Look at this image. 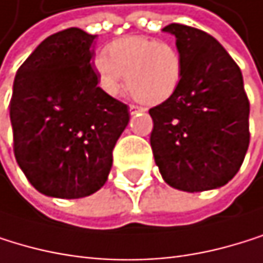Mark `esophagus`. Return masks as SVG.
<instances>
[{
	"mask_svg": "<svg viewBox=\"0 0 263 263\" xmlns=\"http://www.w3.org/2000/svg\"><path fill=\"white\" fill-rule=\"evenodd\" d=\"M144 111V108H141V106H138V104H130V114H136V112H141Z\"/></svg>",
	"mask_w": 263,
	"mask_h": 263,
	"instance_id": "obj_1",
	"label": "esophagus"
}]
</instances>
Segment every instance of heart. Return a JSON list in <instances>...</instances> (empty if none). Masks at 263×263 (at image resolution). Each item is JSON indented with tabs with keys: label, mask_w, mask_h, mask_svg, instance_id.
Here are the masks:
<instances>
[{
	"label": "heart",
	"mask_w": 263,
	"mask_h": 263,
	"mask_svg": "<svg viewBox=\"0 0 263 263\" xmlns=\"http://www.w3.org/2000/svg\"><path fill=\"white\" fill-rule=\"evenodd\" d=\"M100 85L116 97L125 82L130 92L146 103H162L176 92L182 74L181 55L175 46L149 36H124L95 60Z\"/></svg>",
	"instance_id": "b5f03b06"
}]
</instances>
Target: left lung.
I'll return each instance as SVG.
<instances>
[{"label": "left lung", "instance_id": "8db88e82", "mask_svg": "<svg viewBox=\"0 0 263 263\" xmlns=\"http://www.w3.org/2000/svg\"><path fill=\"white\" fill-rule=\"evenodd\" d=\"M182 62L176 92L149 109L151 147L166 184L184 192L226 185L249 146V100L238 65L201 30L171 23Z\"/></svg>", "mask_w": 263, "mask_h": 263}]
</instances>
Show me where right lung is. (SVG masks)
I'll use <instances>...</instances> for the list:
<instances>
[{
	"label": "right lung",
	"instance_id": "right-lung-1",
	"mask_svg": "<svg viewBox=\"0 0 263 263\" xmlns=\"http://www.w3.org/2000/svg\"><path fill=\"white\" fill-rule=\"evenodd\" d=\"M97 34L68 28L46 37L18 68L9 114L15 160L37 192L82 198L104 185L127 104L98 87Z\"/></svg>",
	"mask_w": 263,
	"mask_h": 263
}]
</instances>
